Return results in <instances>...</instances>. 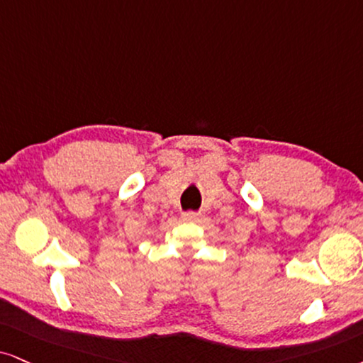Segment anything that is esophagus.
Returning <instances> with one entry per match:
<instances>
[{
  "mask_svg": "<svg viewBox=\"0 0 363 363\" xmlns=\"http://www.w3.org/2000/svg\"><path fill=\"white\" fill-rule=\"evenodd\" d=\"M182 218L185 222H196L200 218V213L199 212H185L182 216Z\"/></svg>",
  "mask_w": 363,
  "mask_h": 363,
  "instance_id": "esophagus-1",
  "label": "esophagus"
}]
</instances>
